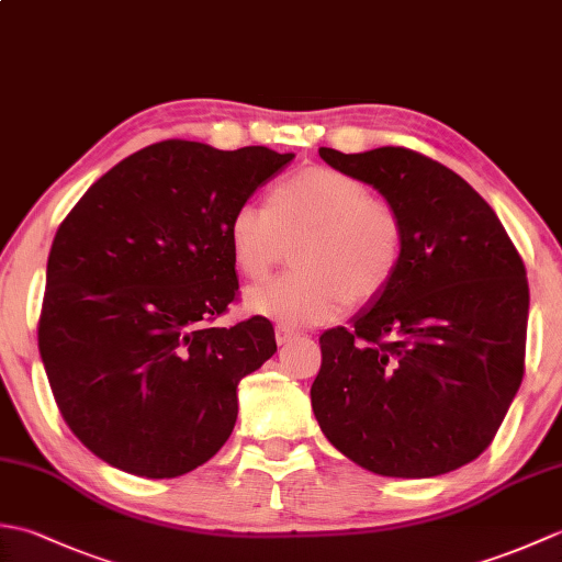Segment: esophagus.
Instances as JSON below:
<instances>
[{"label":"esophagus","instance_id":"obj_1","mask_svg":"<svg viewBox=\"0 0 562 562\" xmlns=\"http://www.w3.org/2000/svg\"><path fill=\"white\" fill-rule=\"evenodd\" d=\"M300 338V333H296L294 328L290 326H274V340H278V345H288L292 340Z\"/></svg>","mask_w":562,"mask_h":562}]
</instances>
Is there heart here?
<instances>
[{
	"instance_id": "heart-1",
	"label": "heart",
	"mask_w": 562,
	"mask_h": 562,
	"mask_svg": "<svg viewBox=\"0 0 562 562\" xmlns=\"http://www.w3.org/2000/svg\"><path fill=\"white\" fill-rule=\"evenodd\" d=\"M232 258L250 280L294 248V270L246 292V308L282 326H318L372 302L403 260L401 214L362 181L308 166L274 183L268 205L244 202L226 224Z\"/></svg>"
}]
</instances>
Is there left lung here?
<instances>
[{"mask_svg": "<svg viewBox=\"0 0 562 562\" xmlns=\"http://www.w3.org/2000/svg\"><path fill=\"white\" fill-rule=\"evenodd\" d=\"M318 154L386 198L405 246L389 288L321 336L316 420L372 473L457 471L491 445L521 384L524 260L493 207L439 161L405 147Z\"/></svg>", "mask_w": 562, "mask_h": 562, "instance_id": "1", "label": "left lung"}]
</instances>
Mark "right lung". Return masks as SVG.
Masks as SVG:
<instances>
[{
  "instance_id": "right-lung-1",
  "label": "right lung",
  "mask_w": 562,
  "mask_h": 562,
  "mask_svg": "<svg viewBox=\"0 0 562 562\" xmlns=\"http://www.w3.org/2000/svg\"><path fill=\"white\" fill-rule=\"evenodd\" d=\"M294 159L166 139L103 173L47 256L38 348L83 447L142 479H176L229 439L246 374L278 350L268 318L210 324L238 280L232 212Z\"/></svg>"
}]
</instances>
